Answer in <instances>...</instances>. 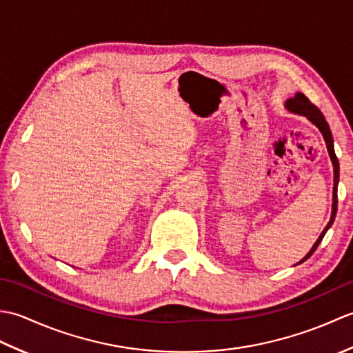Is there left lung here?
<instances>
[{"label": "left lung", "instance_id": "left-lung-1", "mask_svg": "<svg viewBox=\"0 0 353 353\" xmlns=\"http://www.w3.org/2000/svg\"><path fill=\"white\" fill-rule=\"evenodd\" d=\"M285 108H287L290 112H292V114H299V115L306 117L321 132V134H323V138H325V142H326L329 156H331V161H332V165H334V192H332L334 194V199H332L331 220H329L327 226L320 234L316 244L312 245V249L310 250V253L306 254V256L301 262H299V264H302V262H305L306 259L311 256L314 252H316V249L319 247V244L321 243V239H323L327 229L332 226V223L335 220L336 203H339V199H336V186H339V181H340V163H339V159H336V156H335L334 139H332L331 129H329V124L326 123V119H325L323 114H321V112H320V109L317 106H314V104L308 100V97H305L302 92H297L294 97H292V99H288L287 101H285Z\"/></svg>", "mask_w": 353, "mask_h": 353}]
</instances>
